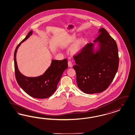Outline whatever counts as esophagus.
<instances>
[{
	"mask_svg": "<svg viewBox=\"0 0 135 135\" xmlns=\"http://www.w3.org/2000/svg\"><path fill=\"white\" fill-rule=\"evenodd\" d=\"M68 66L69 67H72V66H73V64H72V62L71 61H68Z\"/></svg>",
	"mask_w": 135,
	"mask_h": 135,
	"instance_id": "1",
	"label": "esophagus"
}]
</instances>
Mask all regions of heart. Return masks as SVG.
Here are the masks:
<instances>
[{
  "label": "heart",
  "instance_id": "b5f03b06",
  "mask_svg": "<svg viewBox=\"0 0 135 135\" xmlns=\"http://www.w3.org/2000/svg\"><path fill=\"white\" fill-rule=\"evenodd\" d=\"M76 40V36L75 35H72L68 36L65 39L63 43V46L65 47L71 46ZM85 44V40L83 38H80L78 39L75 43L73 46L72 48V52L73 54H77L79 53L82 50Z\"/></svg>",
  "mask_w": 135,
  "mask_h": 135
}]
</instances>
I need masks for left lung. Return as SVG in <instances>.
<instances>
[{
    "label": "left lung",
    "instance_id": "left-lung-1",
    "mask_svg": "<svg viewBox=\"0 0 135 135\" xmlns=\"http://www.w3.org/2000/svg\"><path fill=\"white\" fill-rule=\"evenodd\" d=\"M93 41L98 43L99 49L94 51V43L85 45L74 56L78 87L86 94L102 92L111 84L119 67V58L115 40L104 28Z\"/></svg>",
    "mask_w": 135,
    "mask_h": 135
}]
</instances>
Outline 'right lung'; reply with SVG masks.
Returning a JSON list of instances; mask_svg holds the SVG:
<instances>
[{"label":"right lung","instance_id":"1","mask_svg":"<svg viewBox=\"0 0 135 135\" xmlns=\"http://www.w3.org/2000/svg\"><path fill=\"white\" fill-rule=\"evenodd\" d=\"M31 30L17 46L14 52V69L16 81L25 92L33 98L45 99L50 97L57 89L63 73L68 67L67 59L62 60H52L51 65L43 74L36 77H28L22 74L18 69L16 55L21 44L32 34Z\"/></svg>","mask_w":135,"mask_h":135}]
</instances>
